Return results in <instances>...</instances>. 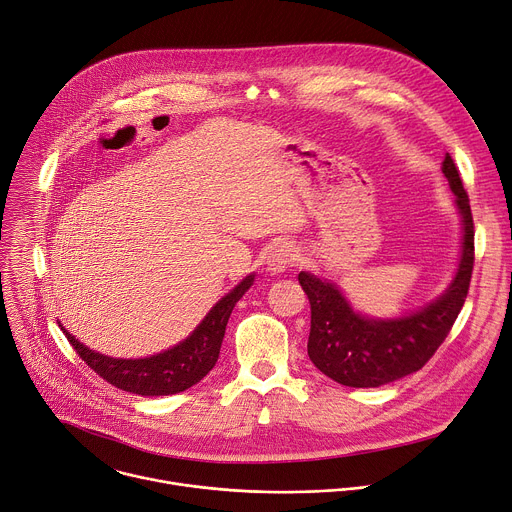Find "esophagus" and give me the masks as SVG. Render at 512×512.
Segmentation results:
<instances>
[{
    "mask_svg": "<svg viewBox=\"0 0 512 512\" xmlns=\"http://www.w3.org/2000/svg\"><path fill=\"white\" fill-rule=\"evenodd\" d=\"M297 250L291 246V244H280L278 248H274L272 250V254L268 256V260H266V270L270 272V274H274V276H278V274H282V272H287V270H291L293 266H295V262H297Z\"/></svg>",
    "mask_w": 512,
    "mask_h": 512,
    "instance_id": "obj_1",
    "label": "esophagus"
}]
</instances>
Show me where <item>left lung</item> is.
I'll return each mask as SVG.
<instances>
[{
	"mask_svg": "<svg viewBox=\"0 0 512 512\" xmlns=\"http://www.w3.org/2000/svg\"><path fill=\"white\" fill-rule=\"evenodd\" d=\"M441 173L456 195L462 242L456 272L431 301L399 317L364 315L335 282L301 272L299 282L311 303V333L307 352L317 370L331 380L376 388L401 380L425 366L447 337L464 307L474 268V221L470 201L451 156L445 154Z\"/></svg>",
	"mask_w": 512,
	"mask_h": 512,
	"instance_id": "8db88e82",
	"label": "left lung"
}]
</instances>
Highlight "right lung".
<instances>
[{
    "instance_id": "right-lung-1",
    "label": "right lung",
    "mask_w": 512,
    "mask_h": 512,
    "mask_svg": "<svg viewBox=\"0 0 512 512\" xmlns=\"http://www.w3.org/2000/svg\"><path fill=\"white\" fill-rule=\"evenodd\" d=\"M254 278L256 272L240 280L230 293L223 295L209 309V313L189 333V337H185L177 346L154 356L111 358L81 344L63 325L61 329L77 350V354L85 360V364L93 368L109 384L140 396L177 394L195 386L215 366L225 335L227 319H230L236 303L254 285Z\"/></svg>"
}]
</instances>
